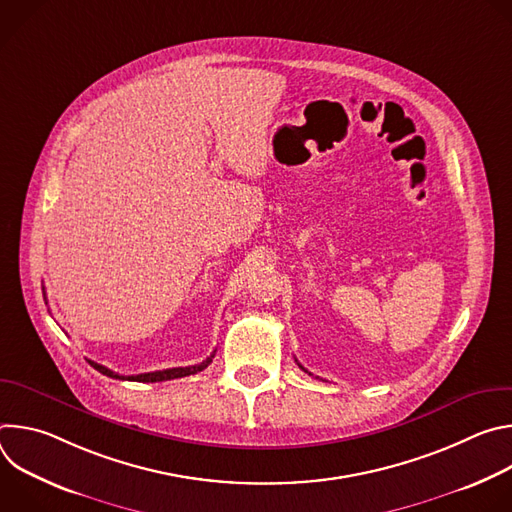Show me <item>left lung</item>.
<instances>
[{
    "instance_id": "1",
    "label": "left lung",
    "mask_w": 512,
    "mask_h": 512,
    "mask_svg": "<svg viewBox=\"0 0 512 512\" xmlns=\"http://www.w3.org/2000/svg\"><path fill=\"white\" fill-rule=\"evenodd\" d=\"M302 369H304V367H302Z\"/></svg>"
}]
</instances>
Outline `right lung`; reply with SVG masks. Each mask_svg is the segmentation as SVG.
I'll use <instances>...</instances> for the list:
<instances>
[{
    "label": "right lung",
    "instance_id": "1",
    "mask_svg": "<svg viewBox=\"0 0 512 512\" xmlns=\"http://www.w3.org/2000/svg\"><path fill=\"white\" fill-rule=\"evenodd\" d=\"M214 354H210L206 360H202L200 364H194V367H178V369H166V371H154V373H141V375H131V377H123V375H117L113 373L111 369L103 367V364H97L93 360H89L91 367L95 371H99L101 375H107L111 379H127V381H139V383H160V381H170V379H182V377H188V375H196L200 371H204L208 364L212 362Z\"/></svg>",
    "mask_w": 512,
    "mask_h": 512
}]
</instances>
